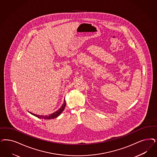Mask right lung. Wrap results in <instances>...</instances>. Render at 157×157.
Segmentation results:
<instances>
[{
    "label": "right lung",
    "mask_w": 157,
    "mask_h": 157,
    "mask_svg": "<svg viewBox=\"0 0 157 157\" xmlns=\"http://www.w3.org/2000/svg\"><path fill=\"white\" fill-rule=\"evenodd\" d=\"M65 106H66V102H65V100H64V103L63 104L62 106L59 108V109H58L57 111L54 112V113L53 114H50L49 115H46V116H43V115H36V114H33L32 113H30L31 114H33V115L38 117L39 118H40V119H54L57 118V117H59L60 114H61V113L65 109Z\"/></svg>",
    "instance_id": "1"
}]
</instances>
